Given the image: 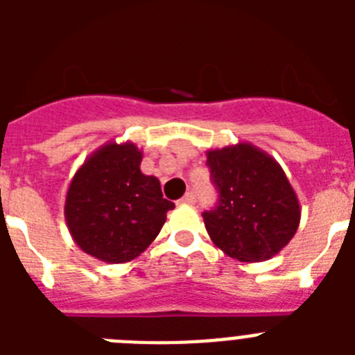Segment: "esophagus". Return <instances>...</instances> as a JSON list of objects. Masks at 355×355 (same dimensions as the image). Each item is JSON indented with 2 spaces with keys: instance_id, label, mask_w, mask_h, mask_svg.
Returning a JSON list of instances; mask_svg holds the SVG:
<instances>
[{
  "instance_id": "1",
  "label": "esophagus",
  "mask_w": 355,
  "mask_h": 355,
  "mask_svg": "<svg viewBox=\"0 0 355 355\" xmlns=\"http://www.w3.org/2000/svg\"><path fill=\"white\" fill-rule=\"evenodd\" d=\"M193 202H196V197H193V193H187V196H183L180 199V205H188L192 206Z\"/></svg>"
}]
</instances>
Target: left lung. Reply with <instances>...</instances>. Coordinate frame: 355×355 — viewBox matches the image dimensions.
<instances>
[{"label":"left lung","mask_w":355,"mask_h":355,"mask_svg":"<svg viewBox=\"0 0 355 355\" xmlns=\"http://www.w3.org/2000/svg\"><path fill=\"white\" fill-rule=\"evenodd\" d=\"M206 158L220 197L202 213L213 243L243 263L274 258L300 224L299 197L283 167L249 142L208 149Z\"/></svg>","instance_id":"8db88e82"}]
</instances>
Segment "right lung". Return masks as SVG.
Instances as JSON below:
<instances>
[{
	"label": "right lung",
	"instance_id": "right-lung-1",
	"mask_svg": "<svg viewBox=\"0 0 355 355\" xmlns=\"http://www.w3.org/2000/svg\"><path fill=\"white\" fill-rule=\"evenodd\" d=\"M137 144L108 140L81 163L65 196V224L92 258L128 263L155 241L174 202L163 199L158 178L140 171Z\"/></svg>",
	"mask_w": 355,
	"mask_h": 355
}]
</instances>
